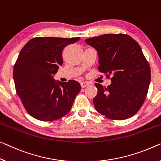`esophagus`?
I'll list each match as a JSON object with an SVG mask.
<instances>
[{"label": "esophagus", "mask_w": 161, "mask_h": 161, "mask_svg": "<svg viewBox=\"0 0 161 161\" xmlns=\"http://www.w3.org/2000/svg\"><path fill=\"white\" fill-rule=\"evenodd\" d=\"M89 84H90V83L87 82V81H83V82L80 83V86H81V87H82V88H85V87H86V86H89Z\"/></svg>", "instance_id": "obj_1"}]
</instances>
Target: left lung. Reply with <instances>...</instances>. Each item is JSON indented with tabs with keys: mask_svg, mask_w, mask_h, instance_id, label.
Returning <instances> with one entry per match:
<instances>
[{
	"mask_svg": "<svg viewBox=\"0 0 161 161\" xmlns=\"http://www.w3.org/2000/svg\"><path fill=\"white\" fill-rule=\"evenodd\" d=\"M85 42L97 52L98 70L112 75L107 88L95 83L98 93L93 103L96 111L115 120L134 116L146 98L151 78L139 44L123 34H106Z\"/></svg>",
	"mask_w": 161,
	"mask_h": 161,
	"instance_id": "left-lung-1",
	"label": "left lung"
}]
</instances>
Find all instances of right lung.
Returning <instances> with one entry per match:
<instances>
[{
  "label": "right lung",
  "mask_w": 161,
  "mask_h": 161,
  "mask_svg": "<svg viewBox=\"0 0 161 161\" xmlns=\"http://www.w3.org/2000/svg\"><path fill=\"white\" fill-rule=\"evenodd\" d=\"M75 38L36 37L27 42L14 67L17 95L26 112L41 121H54L67 114L80 91L77 81L55 80L54 75L63 65L62 53Z\"/></svg>",
  "instance_id": "right-lung-1"
}]
</instances>
